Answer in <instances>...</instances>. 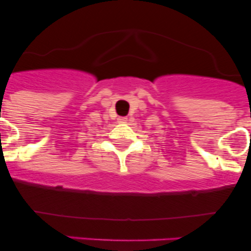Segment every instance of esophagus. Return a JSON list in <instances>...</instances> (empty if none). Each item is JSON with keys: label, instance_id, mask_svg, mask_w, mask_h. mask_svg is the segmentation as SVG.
I'll return each mask as SVG.
<instances>
[{"label": "esophagus", "instance_id": "1", "mask_svg": "<svg viewBox=\"0 0 251 251\" xmlns=\"http://www.w3.org/2000/svg\"><path fill=\"white\" fill-rule=\"evenodd\" d=\"M119 123H126L127 122V118H125V117H123V118H119Z\"/></svg>", "mask_w": 251, "mask_h": 251}]
</instances>
